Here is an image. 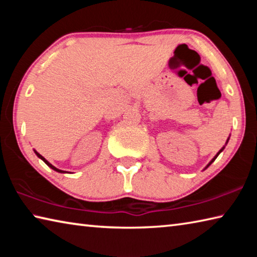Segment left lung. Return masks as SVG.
I'll use <instances>...</instances> for the list:
<instances>
[{
    "instance_id": "8db88e82",
    "label": "left lung",
    "mask_w": 257,
    "mask_h": 257,
    "mask_svg": "<svg viewBox=\"0 0 257 257\" xmlns=\"http://www.w3.org/2000/svg\"><path fill=\"white\" fill-rule=\"evenodd\" d=\"M228 141H229V139H228ZM228 141H227V143H228ZM223 149H224V147H223ZM223 149H221V150H220V151H219V153H217V154H216V155H215V156H214V159H213V160H212V161H211V162H210V163H208V164H207V167H210V165H211V164H212V163H213V162H214V160H215V159H216V158H217V155H219V154H220V153H221V152H222V151H223ZM207 167H206V168H207Z\"/></svg>"
}]
</instances>
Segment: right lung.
Masks as SVG:
<instances>
[{
    "label": "right lung",
    "mask_w": 257,
    "mask_h": 257,
    "mask_svg": "<svg viewBox=\"0 0 257 257\" xmlns=\"http://www.w3.org/2000/svg\"><path fill=\"white\" fill-rule=\"evenodd\" d=\"M35 153H36V155L38 156V158H40V159H42L43 161H44V162L47 164V165H49V167L50 168H52V169H53V170H55V171H58V172H66V171H62V170H59V169H56L55 167H53V165H52L50 162H47V161L44 159V158H43V156L40 154V153H37V152L36 151H35Z\"/></svg>",
    "instance_id": "right-lung-1"
}]
</instances>
